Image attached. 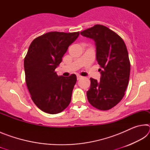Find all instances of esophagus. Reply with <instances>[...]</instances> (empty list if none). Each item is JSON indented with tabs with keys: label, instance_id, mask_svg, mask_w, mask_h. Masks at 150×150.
<instances>
[{
	"label": "esophagus",
	"instance_id": "obj_1",
	"mask_svg": "<svg viewBox=\"0 0 150 150\" xmlns=\"http://www.w3.org/2000/svg\"><path fill=\"white\" fill-rule=\"evenodd\" d=\"M82 78H83V77H81V76H80V75H77V80H79V79H82Z\"/></svg>",
	"mask_w": 150,
	"mask_h": 150
}]
</instances>
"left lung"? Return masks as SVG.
<instances>
[{
    "label": "left lung",
    "mask_w": 150,
    "mask_h": 150,
    "mask_svg": "<svg viewBox=\"0 0 150 150\" xmlns=\"http://www.w3.org/2000/svg\"><path fill=\"white\" fill-rule=\"evenodd\" d=\"M81 34L94 40L96 59L100 67V81L90 79L88 100L97 109L109 110L122 99L128 85L130 63L126 44L115 32L100 24Z\"/></svg>",
    "instance_id": "8db88e82"
}]
</instances>
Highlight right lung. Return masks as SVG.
I'll return each mask as SVG.
<instances>
[{"label":"right lung","instance_id":"1","mask_svg":"<svg viewBox=\"0 0 150 150\" xmlns=\"http://www.w3.org/2000/svg\"><path fill=\"white\" fill-rule=\"evenodd\" d=\"M79 32H51L33 40L24 59L27 87L35 105L55 115L69 106L77 77L58 76L55 69Z\"/></svg>","mask_w":150,"mask_h":150}]
</instances>
